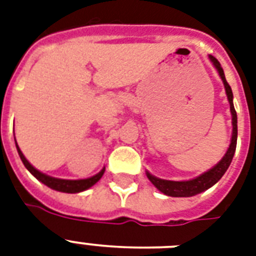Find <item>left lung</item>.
Segmentation results:
<instances>
[{
    "label": "left lung",
    "instance_id": "1",
    "mask_svg": "<svg viewBox=\"0 0 256 256\" xmlns=\"http://www.w3.org/2000/svg\"><path fill=\"white\" fill-rule=\"evenodd\" d=\"M210 61L212 62V65L215 66V69L218 70L219 76L222 78L223 85L226 88L227 100L230 104V112L231 116H232V136H231V144L227 148L226 154L223 156L222 160H219L218 164H215L214 168H210L206 172H203L199 176L190 180H166V179L156 178L154 175H152L148 171H146L148 180L154 184V186L164 192V195L168 196H194L196 194H200L203 191H206L207 188H210L211 186H214L215 183L218 182L219 179L222 178L223 174L226 172L228 166H230L232 156L235 154V148H236V138H238V118H236V112H235L234 104H232V90H231L230 85L227 84L224 73L219 61L212 56H208Z\"/></svg>",
    "mask_w": 256,
    "mask_h": 256
}]
</instances>
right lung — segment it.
<instances>
[{"label":"right lung","mask_w":256,"mask_h":256,"mask_svg":"<svg viewBox=\"0 0 256 256\" xmlns=\"http://www.w3.org/2000/svg\"><path fill=\"white\" fill-rule=\"evenodd\" d=\"M16 148H17V152H18V156L21 158L22 164H25V168L32 172V174L36 176V178L42 182L44 184H46L48 187L50 188H53V190H57V191H61V192H70V194H76V192H81V191H85L88 188L92 186V184H96L100 178H102V175L104 172V168L96 174L92 178H88V179H78V180H70V179H60V178H53V176H49V175L44 174L41 171H38L37 168H34L32 164H29V160H26L25 156L22 154V152L18 148L17 142H16Z\"/></svg>","instance_id":"right-lung-1"}]
</instances>
